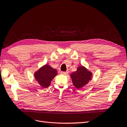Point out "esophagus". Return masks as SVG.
Returning <instances> with one entry per match:
<instances>
[{
	"instance_id": "esophagus-1",
	"label": "esophagus",
	"mask_w": 127,
	"mask_h": 127,
	"mask_svg": "<svg viewBox=\"0 0 127 127\" xmlns=\"http://www.w3.org/2000/svg\"><path fill=\"white\" fill-rule=\"evenodd\" d=\"M61 74H62V75H67L68 74V72H64V71H61Z\"/></svg>"
}]
</instances>
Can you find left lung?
Here are the masks:
<instances>
[{"instance_id": "left-lung-1", "label": "left lung", "mask_w": 127, "mask_h": 127, "mask_svg": "<svg viewBox=\"0 0 127 127\" xmlns=\"http://www.w3.org/2000/svg\"><path fill=\"white\" fill-rule=\"evenodd\" d=\"M72 84L76 88L80 89L87 84L93 78V72L84 66L77 68V70L70 75Z\"/></svg>"}]
</instances>
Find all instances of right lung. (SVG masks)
Returning a JSON list of instances; mask_svg holds the SVG:
<instances>
[{"label":"right lung","instance_id":"obj_1","mask_svg":"<svg viewBox=\"0 0 127 127\" xmlns=\"http://www.w3.org/2000/svg\"><path fill=\"white\" fill-rule=\"evenodd\" d=\"M58 75L57 70L50 65L45 64L34 73V78L39 85L43 88H47L51 85L52 79Z\"/></svg>","mask_w":127,"mask_h":127}]
</instances>
